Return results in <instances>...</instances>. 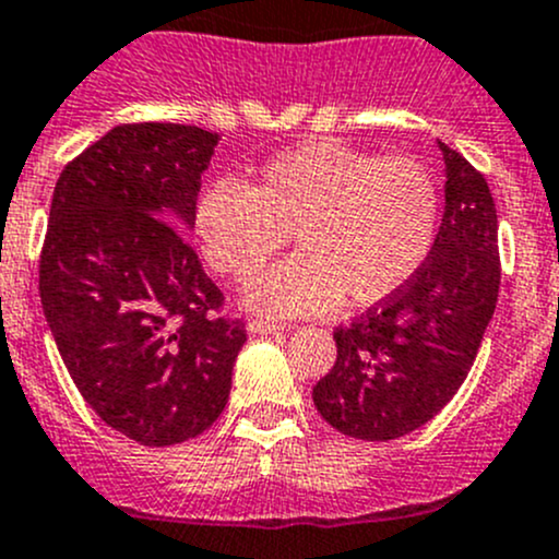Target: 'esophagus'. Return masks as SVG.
<instances>
[{"label":"esophagus","mask_w":559,"mask_h":559,"mask_svg":"<svg viewBox=\"0 0 559 559\" xmlns=\"http://www.w3.org/2000/svg\"><path fill=\"white\" fill-rule=\"evenodd\" d=\"M247 331L252 336H263V334H274V331H285V323H277V320H266V318H252L247 323Z\"/></svg>","instance_id":"obj_1"}]
</instances>
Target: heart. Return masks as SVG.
Wrapping results in <instances>:
<instances>
[{
  "mask_svg": "<svg viewBox=\"0 0 559 559\" xmlns=\"http://www.w3.org/2000/svg\"><path fill=\"white\" fill-rule=\"evenodd\" d=\"M438 223L440 187L424 159L342 141L282 152L255 187L214 181L195 203L201 252L219 274L252 277L290 230L304 247L247 285V304L269 314L385 301L424 266Z\"/></svg>",
  "mask_w": 559,
  "mask_h": 559,
  "instance_id": "b5f03b06",
  "label": "heart"
}]
</instances>
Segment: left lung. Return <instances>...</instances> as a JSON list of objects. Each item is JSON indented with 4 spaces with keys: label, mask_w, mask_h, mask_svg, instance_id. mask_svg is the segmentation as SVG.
<instances>
[{
    "label": "left lung",
    "mask_w": 559,
    "mask_h": 559,
    "mask_svg": "<svg viewBox=\"0 0 559 559\" xmlns=\"http://www.w3.org/2000/svg\"><path fill=\"white\" fill-rule=\"evenodd\" d=\"M445 212L418 274L334 331L336 361L312 389L320 416L347 438L394 440L438 416L465 383L500 290L497 209L484 174L456 148Z\"/></svg>",
    "instance_id": "1"
}]
</instances>
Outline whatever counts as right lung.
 <instances>
[{
  "label": "right lung",
  "mask_w": 559,
  "mask_h": 559,
  "mask_svg": "<svg viewBox=\"0 0 559 559\" xmlns=\"http://www.w3.org/2000/svg\"><path fill=\"white\" fill-rule=\"evenodd\" d=\"M217 132L119 124L70 159L53 187L40 301L86 405L141 445L206 432L230 394L245 320L203 272L195 225Z\"/></svg>",
  "instance_id": "1"
}]
</instances>
